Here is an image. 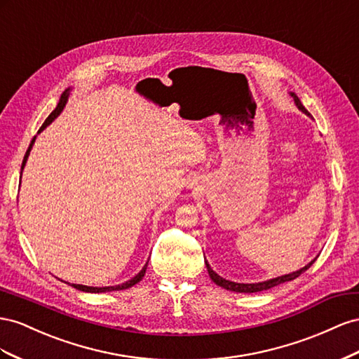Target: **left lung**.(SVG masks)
Returning <instances> with one entry per match:
<instances>
[{"label":"left lung","instance_id":"8db88e82","mask_svg":"<svg viewBox=\"0 0 359 359\" xmlns=\"http://www.w3.org/2000/svg\"><path fill=\"white\" fill-rule=\"evenodd\" d=\"M292 96H293V99H294V102H296V105H298V108H299L302 112H305V114H309V111H306L305 107L301 104L299 97L296 96V95H293V93H292ZM314 262H316V259H314L311 263L306 264L305 268H302V269H299V271H296V272H293V273L283 275V276H276V278H272V280H269V281L255 283V284H241V283H233V281L224 280V278H221V276H219L218 273H215V272L212 271V268H210L208 262H206V268H208V272H209V275H210L212 281H213L215 284H217V285H219V287H222V289H225V290H230V292H238V293H255V292H262V290L272 289V287H275V285H278V284H281V283L292 281V280H294V278H298V276H299L301 273H304L306 269H309Z\"/></svg>","mask_w":359,"mask_h":359}]
</instances>
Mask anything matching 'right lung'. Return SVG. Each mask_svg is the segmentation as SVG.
Here are the masks:
<instances>
[{"label": "right lung", "instance_id": "obj_1", "mask_svg": "<svg viewBox=\"0 0 359 359\" xmlns=\"http://www.w3.org/2000/svg\"><path fill=\"white\" fill-rule=\"evenodd\" d=\"M67 96H69V90H66L63 95H61V97H60V102H58V105H57V108L50 112L49 114V117L45 120V123L42 125V128L39 129V132H42L50 121H53L61 111H63V108H65V105H66V100H67ZM34 140H36V137L32 140V142H29V147H28V150H27V153H25V156H24V161H22V168L25 167V162H27V158H28V155H29V150H32V147H33V144H34ZM22 174V172H20ZM147 264H149V262L146 263V266L144 268L141 269V272L138 273V275H135L134 278L132 280H129V281H126V283H123V284H120V285H111V287H88V285H81V284H72V287H75V289H78V290H81V292H88V293H102V292H112V290H123V289H129V287H132V285H135L137 283H140L141 280H142V276L146 275V269H147Z\"/></svg>", "mask_w": 359, "mask_h": 359}]
</instances>
